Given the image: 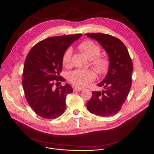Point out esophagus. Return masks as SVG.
<instances>
[{
    "label": "esophagus",
    "instance_id": "obj_1",
    "mask_svg": "<svg viewBox=\"0 0 154 154\" xmlns=\"http://www.w3.org/2000/svg\"><path fill=\"white\" fill-rule=\"evenodd\" d=\"M83 90L82 88H79V87H74V88H73V91H74V92L75 91H82Z\"/></svg>",
    "mask_w": 154,
    "mask_h": 154
}]
</instances>
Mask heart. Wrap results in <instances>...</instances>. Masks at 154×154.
Returning <instances> with one entry per match:
<instances>
[{"instance_id": "heart-1", "label": "heart", "mask_w": 154, "mask_h": 154, "mask_svg": "<svg viewBox=\"0 0 154 154\" xmlns=\"http://www.w3.org/2000/svg\"><path fill=\"white\" fill-rule=\"evenodd\" d=\"M79 48L87 57L91 60V65L99 72H103L109 67V60L100 56V47L92 40H86L79 45ZM72 50L68 47L62 56V63L66 67L71 66ZM96 78L95 73L92 70H76L69 74V80L73 85L81 88L87 86Z\"/></svg>"}]
</instances>
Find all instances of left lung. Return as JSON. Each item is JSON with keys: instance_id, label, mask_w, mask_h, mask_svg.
<instances>
[{"instance_id": "8db88e82", "label": "left lung", "mask_w": 154, "mask_h": 154, "mask_svg": "<svg viewBox=\"0 0 154 154\" xmlns=\"http://www.w3.org/2000/svg\"><path fill=\"white\" fill-rule=\"evenodd\" d=\"M86 35L97 40L107 53L110 61L107 75L97 84L99 87H103L105 90L92 91L87 108L98 116H114L121 109L131 90L132 59L127 47L120 39L102 33L86 34Z\"/></svg>"}]
</instances>
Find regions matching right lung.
Masks as SVG:
<instances>
[{
  "label": "right lung",
  "mask_w": 154,
  "mask_h": 154,
  "mask_svg": "<svg viewBox=\"0 0 154 154\" xmlns=\"http://www.w3.org/2000/svg\"><path fill=\"white\" fill-rule=\"evenodd\" d=\"M81 36L80 34L48 37L36 44L28 53L22 82L26 99L38 116L54 119L66 110V97L73 92L72 88L67 84L57 88L54 85L66 81L60 75L63 54Z\"/></svg>",
  "instance_id": "right-lung-1"
}]
</instances>
